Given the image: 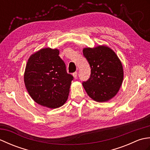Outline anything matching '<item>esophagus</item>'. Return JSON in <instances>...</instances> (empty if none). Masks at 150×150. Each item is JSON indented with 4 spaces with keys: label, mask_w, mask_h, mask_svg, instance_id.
<instances>
[{
    "label": "esophagus",
    "mask_w": 150,
    "mask_h": 150,
    "mask_svg": "<svg viewBox=\"0 0 150 150\" xmlns=\"http://www.w3.org/2000/svg\"><path fill=\"white\" fill-rule=\"evenodd\" d=\"M73 77H74L75 79H77V72L76 71V72H74L73 73Z\"/></svg>",
    "instance_id": "34e87169"
}]
</instances>
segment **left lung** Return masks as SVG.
Masks as SVG:
<instances>
[{
	"mask_svg": "<svg viewBox=\"0 0 150 150\" xmlns=\"http://www.w3.org/2000/svg\"><path fill=\"white\" fill-rule=\"evenodd\" d=\"M83 55L91 68L90 77L82 85L92 99L103 103L115 96L122 85V63L113 51L106 46L85 47Z\"/></svg>",
	"mask_w": 150,
	"mask_h": 150,
	"instance_id": "1",
	"label": "left lung"
}]
</instances>
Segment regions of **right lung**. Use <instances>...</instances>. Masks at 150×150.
<instances>
[{"instance_id": "1", "label": "right lung", "mask_w": 150, "mask_h": 150, "mask_svg": "<svg viewBox=\"0 0 150 150\" xmlns=\"http://www.w3.org/2000/svg\"><path fill=\"white\" fill-rule=\"evenodd\" d=\"M59 55L57 49L40 50L30 56L24 75L31 97L37 104L52 109L64 104L73 79Z\"/></svg>"}]
</instances>
